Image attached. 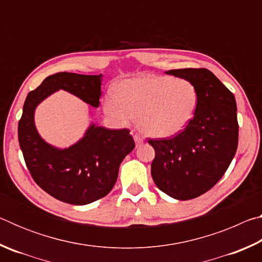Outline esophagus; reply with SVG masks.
<instances>
[{"instance_id": "obj_1", "label": "esophagus", "mask_w": 262, "mask_h": 262, "mask_svg": "<svg viewBox=\"0 0 262 262\" xmlns=\"http://www.w3.org/2000/svg\"><path fill=\"white\" fill-rule=\"evenodd\" d=\"M133 137H134V141H135L136 144H141L142 142H143V139H142V137H141L140 135L134 134V135H133Z\"/></svg>"}]
</instances>
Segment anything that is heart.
<instances>
[{
    "label": "heart",
    "instance_id": "1",
    "mask_svg": "<svg viewBox=\"0 0 262 262\" xmlns=\"http://www.w3.org/2000/svg\"><path fill=\"white\" fill-rule=\"evenodd\" d=\"M115 96L106 97L105 112L127 125L139 119L141 132L150 137L178 135L192 121L198 106V90L185 78L142 76L118 84Z\"/></svg>",
    "mask_w": 262,
    "mask_h": 262
}]
</instances>
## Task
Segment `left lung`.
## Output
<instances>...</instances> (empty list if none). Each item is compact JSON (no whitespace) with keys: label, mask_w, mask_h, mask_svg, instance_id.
<instances>
[{"label":"left lung","mask_w":262,"mask_h":262,"mask_svg":"<svg viewBox=\"0 0 262 262\" xmlns=\"http://www.w3.org/2000/svg\"><path fill=\"white\" fill-rule=\"evenodd\" d=\"M188 79L199 100L192 121L171 139L149 140L155 149L151 176L157 187L177 200H190L209 190L228 170L238 147L234 96L210 70L166 72Z\"/></svg>","instance_id":"left-lung-1"}]
</instances>
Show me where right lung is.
<instances>
[{"mask_svg": "<svg viewBox=\"0 0 262 262\" xmlns=\"http://www.w3.org/2000/svg\"><path fill=\"white\" fill-rule=\"evenodd\" d=\"M103 75L57 73L43 79L25 99L18 123V141L31 176L46 193L62 202L83 206L107 195L117 181L119 166L135 148L128 129H107L91 123L69 148L53 147L39 135L34 111L57 90L68 91L98 107Z\"/></svg>", "mask_w": 262, "mask_h": 262, "instance_id": "obj_1", "label": "right lung"}]
</instances>
